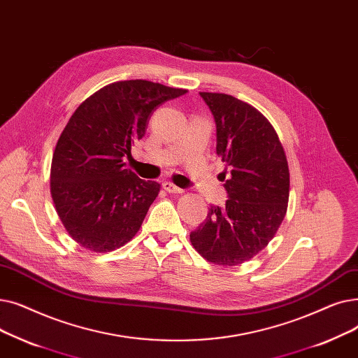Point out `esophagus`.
Listing matches in <instances>:
<instances>
[{
    "label": "esophagus",
    "instance_id": "1",
    "mask_svg": "<svg viewBox=\"0 0 358 358\" xmlns=\"http://www.w3.org/2000/svg\"><path fill=\"white\" fill-rule=\"evenodd\" d=\"M163 189L167 191L169 194H182L183 189L179 188V186L173 185L172 182H163Z\"/></svg>",
    "mask_w": 358,
    "mask_h": 358
}]
</instances>
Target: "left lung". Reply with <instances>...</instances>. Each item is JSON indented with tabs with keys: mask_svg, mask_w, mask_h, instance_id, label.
<instances>
[{
	"mask_svg": "<svg viewBox=\"0 0 358 358\" xmlns=\"http://www.w3.org/2000/svg\"><path fill=\"white\" fill-rule=\"evenodd\" d=\"M199 96L214 116L229 199L224 207L211 206L206 221L191 231V243L208 262L233 266L275 236L287 211L290 173L278 135L259 110L224 93Z\"/></svg>",
	"mask_w": 358,
	"mask_h": 358,
	"instance_id": "8db88e82",
	"label": "left lung"
}]
</instances>
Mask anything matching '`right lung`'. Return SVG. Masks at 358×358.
Instances as JSON below:
<instances>
[{
    "instance_id": "1",
    "label": "right lung",
    "mask_w": 358,
    "mask_h": 358,
    "mask_svg": "<svg viewBox=\"0 0 358 358\" xmlns=\"http://www.w3.org/2000/svg\"><path fill=\"white\" fill-rule=\"evenodd\" d=\"M185 93L127 80L100 89L76 109L55 147L50 194L80 246L110 252L137 234L160 185L140 179L124 157H131V147L144 137L152 112Z\"/></svg>"
}]
</instances>
